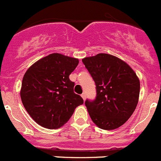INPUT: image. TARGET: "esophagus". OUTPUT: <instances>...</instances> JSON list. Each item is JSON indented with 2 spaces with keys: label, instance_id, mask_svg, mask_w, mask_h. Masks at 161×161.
Masks as SVG:
<instances>
[{
  "label": "esophagus",
  "instance_id": "1",
  "mask_svg": "<svg viewBox=\"0 0 161 161\" xmlns=\"http://www.w3.org/2000/svg\"><path fill=\"white\" fill-rule=\"evenodd\" d=\"M81 97H82V98L84 99V101H85L86 99V94L85 93H83L82 95H81Z\"/></svg>",
  "mask_w": 161,
  "mask_h": 161
}]
</instances>
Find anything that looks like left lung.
Instances as JSON below:
<instances>
[{"label":"left lung","mask_w":161,"mask_h":161,"mask_svg":"<svg viewBox=\"0 0 161 161\" xmlns=\"http://www.w3.org/2000/svg\"><path fill=\"white\" fill-rule=\"evenodd\" d=\"M83 63L96 85V97L85 106L92 121L104 130L123 125L134 113L138 102L140 82L125 62L109 54L86 57Z\"/></svg>","instance_id":"1"}]
</instances>
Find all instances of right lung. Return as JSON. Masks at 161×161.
I'll return each mask as SVG.
<instances>
[{
    "mask_svg": "<svg viewBox=\"0 0 161 161\" xmlns=\"http://www.w3.org/2000/svg\"><path fill=\"white\" fill-rule=\"evenodd\" d=\"M78 63L77 58L50 54L32 65L24 74L22 103L29 115L43 128H60L84 103L80 95L74 93L75 84L69 78Z\"/></svg>",
    "mask_w": 161,
    "mask_h": 161,
    "instance_id": "right-lung-1",
    "label": "right lung"
}]
</instances>
